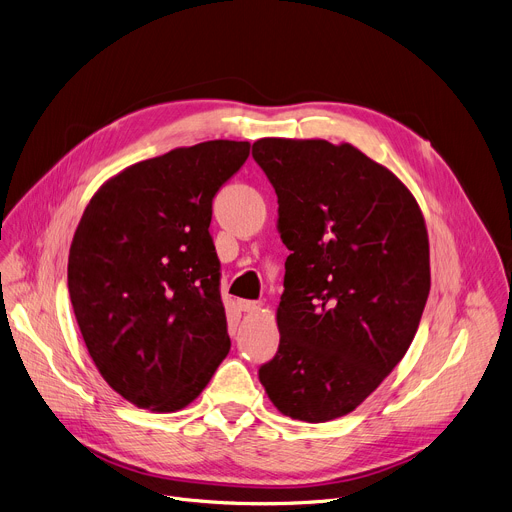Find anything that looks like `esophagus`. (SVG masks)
<instances>
[{
  "label": "esophagus",
  "instance_id": "esophagus-1",
  "mask_svg": "<svg viewBox=\"0 0 512 512\" xmlns=\"http://www.w3.org/2000/svg\"><path fill=\"white\" fill-rule=\"evenodd\" d=\"M260 302H254V299H239V310L242 312H248V314H252V312H258L260 310Z\"/></svg>",
  "mask_w": 512,
  "mask_h": 512
}]
</instances>
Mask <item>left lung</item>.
<instances>
[{"instance_id":"obj_1","label":"left lung","mask_w":512,"mask_h":512,"mask_svg":"<svg viewBox=\"0 0 512 512\" xmlns=\"http://www.w3.org/2000/svg\"><path fill=\"white\" fill-rule=\"evenodd\" d=\"M252 157L279 200V349L258 378L283 413L347 415L407 353L430 293L424 215L397 175L351 144L262 138Z\"/></svg>"}]
</instances>
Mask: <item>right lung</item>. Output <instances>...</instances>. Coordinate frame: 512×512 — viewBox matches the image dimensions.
<instances>
[{"label": "right lung", "mask_w": 512, "mask_h": 512, "mask_svg": "<svg viewBox=\"0 0 512 512\" xmlns=\"http://www.w3.org/2000/svg\"><path fill=\"white\" fill-rule=\"evenodd\" d=\"M250 142L169 150L111 177L72 239L68 289L86 349L115 393L142 409L190 405L227 357L213 198Z\"/></svg>", "instance_id": "add662e5"}]
</instances>
